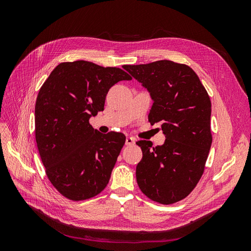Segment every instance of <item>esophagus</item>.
<instances>
[{
    "label": "esophagus",
    "instance_id": "obj_1",
    "mask_svg": "<svg viewBox=\"0 0 251 251\" xmlns=\"http://www.w3.org/2000/svg\"><path fill=\"white\" fill-rule=\"evenodd\" d=\"M126 146H134V144H135V138L134 137H126Z\"/></svg>",
    "mask_w": 251,
    "mask_h": 251
}]
</instances>
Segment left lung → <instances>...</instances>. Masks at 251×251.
Returning <instances> with one entry per match:
<instances>
[{
  "instance_id": "left-lung-1",
  "label": "left lung",
  "mask_w": 251,
  "mask_h": 251,
  "mask_svg": "<svg viewBox=\"0 0 251 251\" xmlns=\"http://www.w3.org/2000/svg\"><path fill=\"white\" fill-rule=\"evenodd\" d=\"M124 69L148 89L154 100L149 121L160 124L166 138L157 147L136 142L142 151L136 168L138 186L155 202L176 203L193 192L204 173L212 141L208 93L184 64L163 59Z\"/></svg>"
}]
</instances>
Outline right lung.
Returning a JSON list of instances; mask_svg holds the SVG:
<instances>
[{
	"mask_svg": "<svg viewBox=\"0 0 251 251\" xmlns=\"http://www.w3.org/2000/svg\"><path fill=\"white\" fill-rule=\"evenodd\" d=\"M131 79L120 68L75 60L57 65L41 87L35 140L48 179L65 198H93L109 183L126 136L101 134L89 119L103 111L111 87Z\"/></svg>",
	"mask_w": 251,
	"mask_h": 251,
	"instance_id": "right-lung-1",
	"label": "right lung"
}]
</instances>
